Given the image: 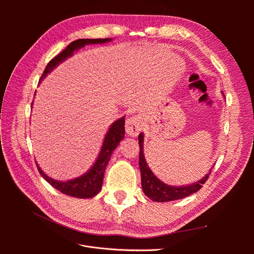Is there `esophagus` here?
<instances>
[{
    "instance_id": "34e87169",
    "label": "esophagus",
    "mask_w": 254,
    "mask_h": 254,
    "mask_svg": "<svg viewBox=\"0 0 254 254\" xmlns=\"http://www.w3.org/2000/svg\"><path fill=\"white\" fill-rule=\"evenodd\" d=\"M143 127V123L140 117H131L129 118L126 121V125H125V129H126V132L131 135V136H136L139 134V132L141 131V129Z\"/></svg>"
}]
</instances>
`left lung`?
Returning a JSON list of instances; mask_svg holds the SVG:
<instances>
[{"label":"left lung","mask_w":254,"mask_h":254,"mask_svg":"<svg viewBox=\"0 0 254 254\" xmlns=\"http://www.w3.org/2000/svg\"><path fill=\"white\" fill-rule=\"evenodd\" d=\"M139 144H140V157H139V165H140V172H141V183L144 194L147 196L149 199L157 202H166V201H173L178 200V199L186 198L191 194L196 193L202 188L205 181L209 178L211 171L209 174H206L202 179L193 184H189V186L184 187H172L167 186L161 180H159L157 177L153 175L150 171L148 164L146 163L145 157L143 153V142H144V135L143 133L139 134Z\"/></svg>","instance_id":"left-lung-1"}]
</instances>
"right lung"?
Listing matches in <instances>:
<instances>
[{"instance_id": "1", "label": "right lung", "mask_w": 254, "mask_h": 254, "mask_svg": "<svg viewBox=\"0 0 254 254\" xmlns=\"http://www.w3.org/2000/svg\"><path fill=\"white\" fill-rule=\"evenodd\" d=\"M109 41H111L110 38H106V39H78L71 42L63 52L58 54L56 57H54L48 64V65L45 66V70L41 75L40 81L51 71H53L54 67H56L59 64L63 63V61H64L66 58L71 57L75 51L83 48L84 45L87 44L106 43ZM124 126H125V117H123L113 123L105 136L102 149L99 151V155L95 161V163L86 174L78 177V178H75L68 181H64V182L52 179L51 177L45 175L39 167V165L36 163L38 171H39L40 175L51 184L53 188H55L56 190H58L64 195L76 197V198L94 197L99 193V190L102 189L104 173L107 165H108V162L111 158L113 150L118 147L120 142L124 139L125 136Z\"/></svg>"}]
</instances>
